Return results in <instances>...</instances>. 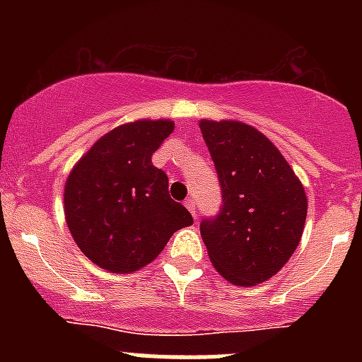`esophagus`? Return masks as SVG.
<instances>
[{
    "label": "esophagus",
    "mask_w": 362,
    "mask_h": 362,
    "mask_svg": "<svg viewBox=\"0 0 362 362\" xmlns=\"http://www.w3.org/2000/svg\"><path fill=\"white\" fill-rule=\"evenodd\" d=\"M185 206H187L188 209V212L192 214V216L196 217V199H194V197H188V199H185Z\"/></svg>",
    "instance_id": "esophagus-1"
}]
</instances>
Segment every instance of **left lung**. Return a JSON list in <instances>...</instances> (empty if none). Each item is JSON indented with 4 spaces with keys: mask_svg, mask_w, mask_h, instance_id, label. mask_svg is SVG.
Segmentation results:
<instances>
[{
    "mask_svg": "<svg viewBox=\"0 0 362 362\" xmlns=\"http://www.w3.org/2000/svg\"><path fill=\"white\" fill-rule=\"evenodd\" d=\"M221 187V209L201 219L214 268L252 286L276 276L292 257L306 221V194L274 143L238 121H201Z\"/></svg>",
    "mask_w": 362,
    "mask_h": 362,
    "instance_id": "1",
    "label": "left lung"
}]
</instances>
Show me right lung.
Returning <instances> with one entry per match:
<instances>
[{
  "label": "right lung",
  "mask_w": 362,
  "mask_h": 362,
  "mask_svg": "<svg viewBox=\"0 0 362 362\" xmlns=\"http://www.w3.org/2000/svg\"><path fill=\"white\" fill-rule=\"evenodd\" d=\"M174 132L172 121H136L105 134L74 166L65 185V217L92 263L130 274L152 263L172 233L194 223L168 194L152 153Z\"/></svg>",
  "instance_id": "right-lung-1"
}]
</instances>
